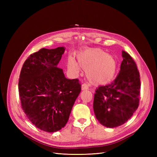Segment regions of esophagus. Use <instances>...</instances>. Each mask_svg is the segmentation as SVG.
Returning a JSON list of instances; mask_svg holds the SVG:
<instances>
[{
  "label": "esophagus",
  "instance_id": "esophagus-1",
  "mask_svg": "<svg viewBox=\"0 0 157 157\" xmlns=\"http://www.w3.org/2000/svg\"><path fill=\"white\" fill-rule=\"evenodd\" d=\"M88 84H86V83H84L82 84V90H88Z\"/></svg>",
  "mask_w": 157,
  "mask_h": 157
}]
</instances>
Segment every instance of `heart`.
Instances as JSON below:
<instances>
[{
    "instance_id": "obj_1",
    "label": "heart",
    "mask_w": 157,
    "mask_h": 157,
    "mask_svg": "<svg viewBox=\"0 0 157 157\" xmlns=\"http://www.w3.org/2000/svg\"><path fill=\"white\" fill-rule=\"evenodd\" d=\"M78 65L72 58L68 59V67L73 73L80 72V66L86 69V77L92 83L96 85L110 82L115 76L117 63L113 56L99 48H87L78 55Z\"/></svg>"
}]
</instances>
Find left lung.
<instances>
[{"instance_id":"left-lung-1","label":"left lung","mask_w":157,"mask_h":157,"mask_svg":"<svg viewBox=\"0 0 157 157\" xmlns=\"http://www.w3.org/2000/svg\"><path fill=\"white\" fill-rule=\"evenodd\" d=\"M114 81L100 86L94 94V111L98 121L109 128L124 124L137 110L140 98V75L136 63L125 51Z\"/></svg>"}]
</instances>
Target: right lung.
I'll return each instance as SVG.
<instances>
[{"label": "right lung", "mask_w": 157, "mask_h": 157, "mask_svg": "<svg viewBox=\"0 0 157 157\" xmlns=\"http://www.w3.org/2000/svg\"><path fill=\"white\" fill-rule=\"evenodd\" d=\"M64 51V47L42 48L31 54L19 78L23 112L33 124L47 132H57L65 126L81 91L78 79H67L63 69L57 67Z\"/></svg>", "instance_id": "1"}]
</instances>
